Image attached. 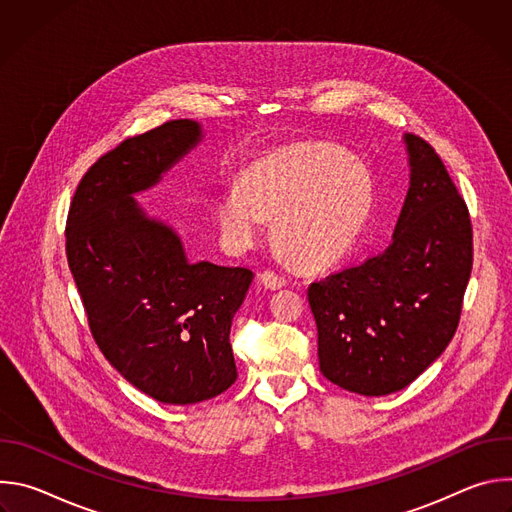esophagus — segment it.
Returning <instances> with one entry per match:
<instances>
[{
    "instance_id": "obj_1",
    "label": "esophagus",
    "mask_w": 512,
    "mask_h": 512,
    "mask_svg": "<svg viewBox=\"0 0 512 512\" xmlns=\"http://www.w3.org/2000/svg\"><path fill=\"white\" fill-rule=\"evenodd\" d=\"M259 279H261V283H263L265 287H269V289H279V287L285 285V279H283L281 275H277L275 271H271V269L263 271V273L259 275Z\"/></svg>"
}]
</instances>
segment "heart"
Masks as SVG:
<instances>
[{
  "mask_svg": "<svg viewBox=\"0 0 512 512\" xmlns=\"http://www.w3.org/2000/svg\"><path fill=\"white\" fill-rule=\"evenodd\" d=\"M371 208L367 170L336 148L304 145L249 168L218 196L216 221L231 247L247 249L275 216V243L298 265L320 269L350 251Z\"/></svg>",
  "mask_w": 512,
  "mask_h": 512,
  "instance_id": "heart-1",
  "label": "heart"
}]
</instances>
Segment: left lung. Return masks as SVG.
I'll return each mask as SVG.
<instances>
[{"mask_svg": "<svg viewBox=\"0 0 512 512\" xmlns=\"http://www.w3.org/2000/svg\"><path fill=\"white\" fill-rule=\"evenodd\" d=\"M411 186L393 243L308 287L322 375L358 395L405 389L456 334L472 271L470 212L442 158L405 135Z\"/></svg>", "mask_w": 512, "mask_h": 512, "instance_id": "8db88e82", "label": "left lung"}]
</instances>
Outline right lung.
<instances>
[{
    "label": "right lung",
    "mask_w": 512,
    "mask_h": 512,
    "mask_svg": "<svg viewBox=\"0 0 512 512\" xmlns=\"http://www.w3.org/2000/svg\"><path fill=\"white\" fill-rule=\"evenodd\" d=\"M190 119L123 139L83 176L66 218V259L91 334L133 387L190 405L237 381L231 324L253 271L190 263L180 237L133 200L200 141Z\"/></svg>",
    "instance_id": "right-lung-1"
}]
</instances>
